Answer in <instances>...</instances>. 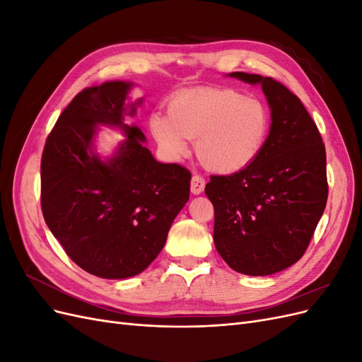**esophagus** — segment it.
Wrapping results in <instances>:
<instances>
[{"label": "esophagus", "instance_id": "34e87169", "mask_svg": "<svg viewBox=\"0 0 362 362\" xmlns=\"http://www.w3.org/2000/svg\"><path fill=\"white\" fill-rule=\"evenodd\" d=\"M205 189V178L201 175H193L190 182V190L193 194H201Z\"/></svg>", "mask_w": 362, "mask_h": 362}]
</instances>
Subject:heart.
Returning <instances> with one entry per match:
<instances>
[{
    "mask_svg": "<svg viewBox=\"0 0 362 362\" xmlns=\"http://www.w3.org/2000/svg\"><path fill=\"white\" fill-rule=\"evenodd\" d=\"M149 128L158 145L178 158L196 140V154L205 168L234 172L257 157L267 139L270 115L266 104L237 90L210 89L173 98L169 116L154 113Z\"/></svg>",
    "mask_w": 362,
    "mask_h": 362,
    "instance_id": "1",
    "label": "heart"
}]
</instances>
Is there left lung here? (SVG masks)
<instances>
[{"label":"left lung","mask_w":362,"mask_h":362,"mask_svg":"<svg viewBox=\"0 0 362 362\" xmlns=\"http://www.w3.org/2000/svg\"><path fill=\"white\" fill-rule=\"evenodd\" d=\"M261 84L272 112L270 133L246 168L211 175L214 246L238 273L264 276L298 262L327 201L326 151L300 100L272 76L233 72Z\"/></svg>","instance_id":"obj_1"}]
</instances>
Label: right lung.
<instances>
[{"label": "right lung", "instance_id": "add662e5", "mask_svg": "<svg viewBox=\"0 0 362 362\" xmlns=\"http://www.w3.org/2000/svg\"><path fill=\"white\" fill-rule=\"evenodd\" d=\"M131 86L108 81L81 90L59 116L40 161V205L52 235L76 266L105 279L144 272L190 194L192 173L158 163L145 134L124 124ZM134 113L131 104L128 115ZM96 124L119 126L127 136L107 162L93 152Z\"/></svg>", "mask_w": 362, "mask_h": 362}]
</instances>
